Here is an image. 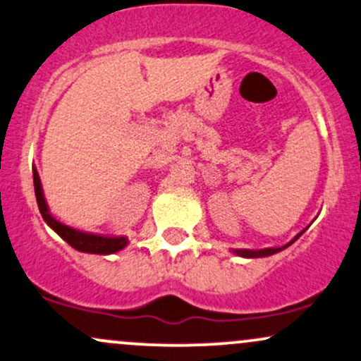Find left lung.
<instances>
[{"label": "left lung", "mask_w": 361, "mask_h": 361, "mask_svg": "<svg viewBox=\"0 0 361 361\" xmlns=\"http://www.w3.org/2000/svg\"><path fill=\"white\" fill-rule=\"evenodd\" d=\"M304 231H302V233H304ZM302 233L297 234L295 238H293L290 243L285 244V246H280V247H264V250H233V252H234V255H238V256H243V258H264V256H271V255H275V252H280L281 250H285V247H288L290 244L295 243L297 239L300 238Z\"/></svg>", "instance_id": "obj_1"}]
</instances>
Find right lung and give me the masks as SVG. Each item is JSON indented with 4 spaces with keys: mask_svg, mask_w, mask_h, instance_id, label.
<instances>
[{
    "mask_svg": "<svg viewBox=\"0 0 361 361\" xmlns=\"http://www.w3.org/2000/svg\"><path fill=\"white\" fill-rule=\"evenodd\" d=\"M34 188H35V197H37V205H39L40 214H42L44 221L47 222V226L51 227L54 233H57L64 239L69 246H73L74 250L81 252H93V255H111V252H117L128 244V239L126 235H100V234H91V233H82V231L73 229V227L66 226L59 221L52 217L51 210H49L47 202H45L42 183H40V178L37 169L34 168Z\"/></svg>",
    "mask_w": 361,
    "mask_h": 361,
    "instance_id": "right-lung-1",
    "label": "right lung"
}]
</instances>
